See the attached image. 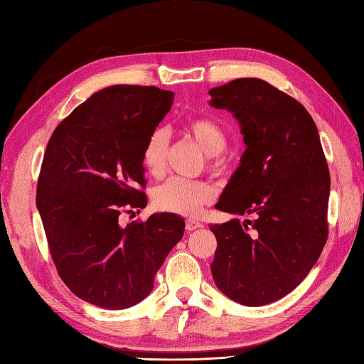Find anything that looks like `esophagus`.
<instances>
[{
	"mask_svg": "<svg viewBox=\"0 0 364 364\" xmlns=\"http://www.w3.org/2000/svg\"><path fill=\"white\" fill-rule=\"evenodd\" d=\"M203 224H200L199 220H194V219H187L185 220V228L188 230V232H193V230H198V228H202Z\"/></svg>",
	"mask_w": 364,
	"mask_h": 364,
	"instance_id": "34e87169",
	"label": "esophagus"
}]
</instances>
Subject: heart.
<instances>
[{"mask_svg": "<svg viewBox=\"0 0 364 364\" xmlns=\"http://www.w3.org/2000/svg\"><path fill=\"white\" fill-rule=\"evenodd\" d=\"M183 132L207 154V165L211 170H220L224 164L223 153L228 144L227 131L220 123L208 117H194L185 123ZM170 156V137L165 129H154L141 149V164L146 173L161 179L166 171ZM215 199V188L207 181H185L174 177L159 185L153 191V202L157 210L183 216H196Z\"/></svg>", "mask_w": 364, "mask_h": 364, "instance_id": "obj_1", "label": "heart"}]
</instances>
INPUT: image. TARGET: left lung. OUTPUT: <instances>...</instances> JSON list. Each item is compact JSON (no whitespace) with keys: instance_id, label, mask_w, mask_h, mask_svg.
I'll return each mask as SVG.
<instances>
[{"instance_id":"1","label":"left lung","mask_w":364,"mask_h":364,"mask_svg":"<svg viewBox=\"0 0 364 364\" xmlns=\"http://www.w3.org/2000/svg\"><path fill=\"white\" fill-rule=\"evenodd\" d=\"M210 95L211 106L233 112L247 145L216 208L253 216L210 227L213 279L239 304H270L307 277L329 235L320 136L303 105L261 78H236Z\"/></svg>"}]
</instances>
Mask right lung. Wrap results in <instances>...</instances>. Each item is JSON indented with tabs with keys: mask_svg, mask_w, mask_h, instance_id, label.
I'll return each mask as SVG.
<instances>
[{
	"mask_svg": "<svg viewBox=\"0 0 364 364\" xmlns=\"http://www.w3.org/2000/svg\"><path fill=\"white\" fill-rule=\"evenodd\" d=\"M173 97L156 86H108L48 141L37 208L60 278L86 303L112 310L140 303L183 236V219L173 213L120 224L123 213L146 207L141 149Z\"/></svg>",
	"mask_w": 364,
	"mask_h": 364,
	"instance_id": "add662e5",
	"label": "right lung"
}]
</instances>
